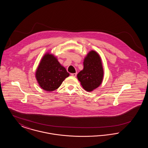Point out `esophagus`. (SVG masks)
I'll list each match as a JSON object with an SVG mask.
<instances>
[{
    "label": "esophagus",
    "instance_id": "1",
    "mask_svg": "<svg viewBox=\"0 0 148 148\" xmlns=\"http://www.w3.org/2000/svg\"><path fill=\"white\" fill-rule=\"evenodd\" d=\"M77 73H71V76L75 77L77 76Z\"/></svg>",
    "mask_w": 148,
    "mask_h": 148
}]
</instances>
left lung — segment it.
<instances>
[{"label": "left lung", "mask_w": 148, "mask_h": 148, "mask_svg": "<svg viewBox=\"0 0 148 148\" xmlns=\"http://www.w3.org/2000/svg\"><path fill=\"white\" fill-rule=\"evenodd\" d=\"M103 74L101 59L97 52L92 50L85 57L84 69L77 74V79L85 90L91 92L101 84Z\"/></svg>", "instance_id": "obj_1"}]
</instances>
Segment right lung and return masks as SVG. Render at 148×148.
<instances>
[{
    "mask_svg": "<svg viewBox=\"0 0 148 148\" xmlns=\"http://www.w3.org/2000/svg\"><path fill=\"white\" fill-rule=\"evenodd\" d=\"M36 78L42 89L51 92L56 90L69 74L59 63L56 58L46 54L36 71Z\"/></svg>",
    "mask_w": 148,
    "mask_h": 148,
    "instance_id": "obj_1",
    "label": "right lung"
}]
</instances>
